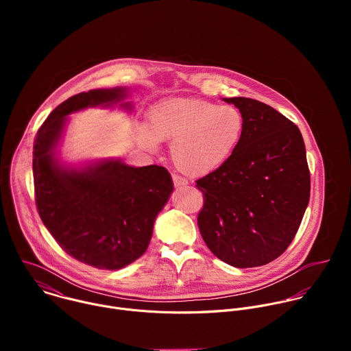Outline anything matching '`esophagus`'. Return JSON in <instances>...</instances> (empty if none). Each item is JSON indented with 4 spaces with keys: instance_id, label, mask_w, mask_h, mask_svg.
Segmentation results:
<instances>
[{
    "instance_id": "obj_1",
    "label": "esophagus",
    "mask_w": 351,
    "mask_h": 351,
    "mask_svg": "<svg viewBox=\"0 0 351 351\" xmlns=\"http://www.w3.org/2000/svg\"><path fill=\"white\" fill-rule=\"evenodd\" d=\"M172 179H173L175 187H183V186H187V183H189L184 178H182V176H179V175H173Z\"/></svg>"
}]
</instances>
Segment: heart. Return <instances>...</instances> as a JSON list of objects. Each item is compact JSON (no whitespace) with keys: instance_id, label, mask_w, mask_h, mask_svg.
I'll return each mask as SVG.
<instances>
[{"instance_id":"heart-1","label":"heart","mask_w":351,"mask_h":351,"mask_svg":"<svg viewBox=\"0 0 351 351\" xmlns=\"http://www.w3.org/2000/svg\"><path fill=\"white\" fill-rule=\"evenodd\" d=\"M243 114L233 106L204 99L169 98L148 112V122L136 126L137 138L149 152L171 141V157L183 173L206 176L229 162L244 136Z\"/></svg>"}]
</instances>
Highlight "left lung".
<instances>
[{"mask_svg":"<svg viewBox=\"0 0 351 351\" xmlns=\"http://www.w3.org/2000/svg\"><path fill=\"white\" fill-rule=\"evenodd\" d=\"M244 118L243 140L221 169L198 179V228L215 257L236 268L265 265L294 239L310 202L300 129L253 98H223Z\"/></svg>","mask_w":351,"mask_h":351,"instance_id":"left-lung-1","label":"left lung"}]
</instances>
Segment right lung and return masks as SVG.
<instances>
[{
    "label": "right lung",
    "instance_id": "right-lung-1",
    "mask_svg": "<svg viewBox=\"0 0 351 351\" xmlns=\"http://www.w3.org/2000/svg\"><path fill=\"white\" fill-rule=\"evenodd\" d=\"M128 97V87H114L68 98L41 125L33 145L43 223L69 256L99 269L125 268L145 253L156 218L173 191L164 167H132L119 158L73 164L61 157L71 114L93 107L132 112Z\"/></svg>",
    "mask_w": 351,
    "mask_h": 351
}]
</instances>
